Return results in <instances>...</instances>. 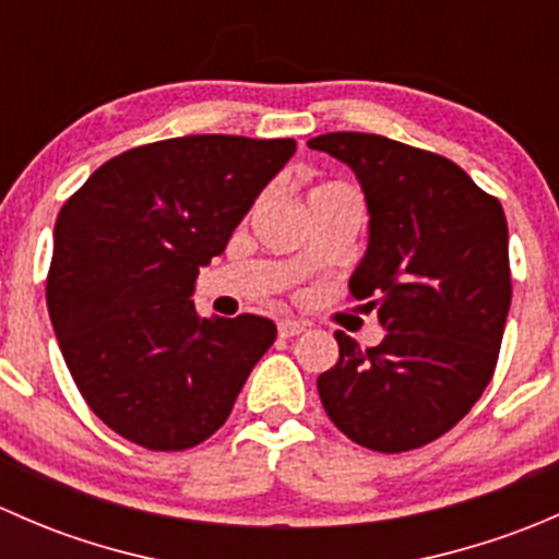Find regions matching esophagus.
<instances>
[{
  "label": "esophagus",
  "mask_w": 559,
  "mask_h": 559,
  "mask_svg": "<svg viewBox=\"0 0 559 559\" xmlns=\"http://www.w3.org/2000/svg\"><path fill=\"white\" fill-rule=\"evenodd\" d=\"M278 332H281V337H295V335H300V332H306V324L297 319H281Z\"/></svg>",
  "instance_id": "esophagus-1"
}]
</instances>
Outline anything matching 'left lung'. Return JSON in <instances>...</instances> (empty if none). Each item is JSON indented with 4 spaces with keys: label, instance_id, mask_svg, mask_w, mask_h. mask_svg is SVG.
Wrapping results in <instances>:
<instances>
[{
    "label": "left lung",
    "instance_id": "8db88e82",
    "mask_svg": "<svg viewBox=\"0 0 559 559\" xmlns=\"http://www.w3.org/2000/svg\"><path fill=\"white\" fill-rule=\"evenodd\" d=\"M348 165L368 205V248L348 289L386 335L319 376L321 405L354 443L397 454L449 432L487 389L511 308L509 224L495 197L430 151L365 132L308 140Z\"/></svg>",
    "mask_w": 559,
    "mask_h": 559
}]
</instances>
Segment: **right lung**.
Instances as JSON below:
<instances>
[{
	"instance_id": "right-lung-1",
	"label": "right lung",
	"mask_w": 559,
	"mask_h": 559,
	"mask_svg": "<svg viewBox=\"0 0 559 559\" xmlns=\"http://www.w3.org/2000/svg\"><path fill=\"white\" fill-rule=\"evenodd\" d=\"M295 148L289 138L159 140L112 156L61 207L50 324L86 403L127 441L180 452L211 438L273 346L270 319H200L191 295Z\"/></svg>"
}]
</instances>
